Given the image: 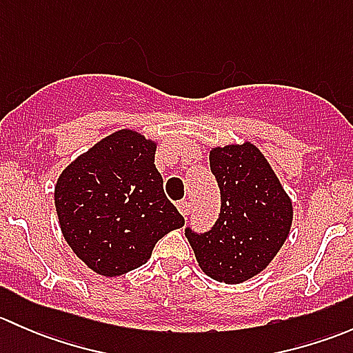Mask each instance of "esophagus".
<instances>
[{
	"mask_svg": "<svg viewBox=\"0 0 353 353\" xmlns=\"http://www.w3.org/2000/svg\"><path fill=\"white\" fill-rule=\"evenodd\" d=\"M177 210H179L181 215L188 216V215H190V212H191L190 201H186V199H183V201H179V203H177Z\"/></svg>",
	"mask_w": 353,
	"mask_h": 353,
	"instance_id": "esophagus-1",
	"label": "esophagus"
}]
</instances>
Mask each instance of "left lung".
<instances>
[{
  "instance_id": "obj_1",
  "label": "left lung",
  "mask_w": 353,
  "mask_h": 353,
  "mask_svg": "<svg viewBox=\"0 0 353 353\" xmlns=\"http://www.w3.org/2000/svg\"><path fill=\"white\" fill-rule=\"evenodd\" d=\"M219 183L220 213L208 232L186 227L199 266L223 283H243L268 266L292 225V201L252 143L210 152Z\"/></svg>"
}]
</instances>
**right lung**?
Listing matches in <instances>:
<instances>
[{"label":"right lung","instance_id":"1","mask_svg":"<svg viewBox=\"0 0 353 353\" xmlns=\"http://www.w3.org/2000/svg\"><path fill=\"white\" fill-rule=\"evenodd\" d=\"M155 143L121 130L63 170L54 188L66 243L95 273L117 276L148 261L184 219L163 193Z\"/></svg>","mask_w":353,"mask_h":353}]
</instances>
